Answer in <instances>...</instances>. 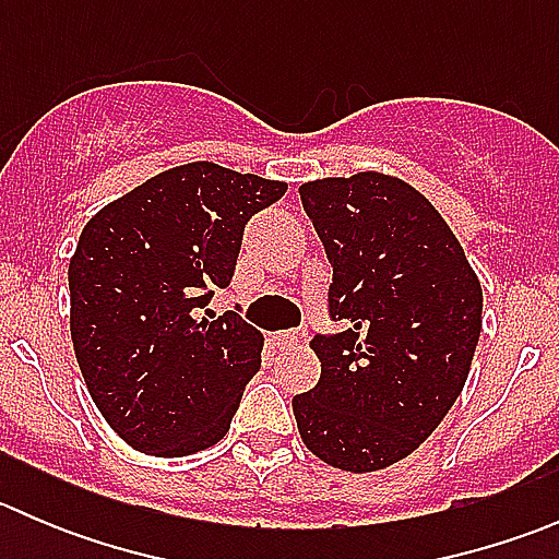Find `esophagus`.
<instances>
[{"mask_svg": "<svg viewBox=\"0 0 559 559\" xmlns=\"http://www.w3.org/2000/svg\"><path fill=\"white\" fill-rule=\"evenodd\" d=\"M300 341H302V337L297 335V332H292V330L275 332V343H278L281 348H297V346H300Z\"/></svg>", "mask_w": 559, "mask_h": 559, "instance_id": "34e87169", "label": "esophagus"}]
</instances>
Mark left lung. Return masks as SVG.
<instances>
[{
  "instance_id": "obj_1",
  "label": "left lung",
  "mask_w": 559,
  "mask_h": 559,
  "mask_svg": "<svg viewBox=\"0 0 559 559\" xmlns=\"http://www.w3.org/2000/svg\"><path fill=\"white\" fill-rule=\"evenodd\" d=\"M332 264L313 335L321 379L295 394L302 443L326 465L370 473L432 436L465 386L481 332V284L425 194L384 173L300 186Z\"/></svg>"
}]
</instances>
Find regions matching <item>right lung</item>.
<instances>
[{
	"instance_id": "obj_1",
	"label": "right lung",
	"mask_w": 559,
	"mask_h": 559,
	"mask_svg": "<svg viewBox=\"0 0 559 559\" xmlns=\"http://www.w3.org/2000/svg\"><path fill=\"white\" fill-rule=\"evenodd\" d=\"M284 191L191 162L83 227L67 273L72 346L99 414L138 452L183 456L227 436L262 368V332L235 311H197L233 281L248 218Z\"/></svg>"
}]
</instances>
